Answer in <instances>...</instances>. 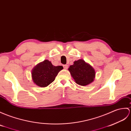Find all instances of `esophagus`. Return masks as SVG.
<instances>
[{"label":"esophagus","instance_id":"obj_1","mask_svg":"<svg viewBox=\"0 0 131 131\" xmlns=\"http://www.w3.org/2000/svg\"><path fill=\"white\" fill-rule=\"evenodd\" d=\"M63 68H64L65 69H67L68 68V65H63Z\"/></svg>","mask_w":131,"mask_h":131}]
</instances>
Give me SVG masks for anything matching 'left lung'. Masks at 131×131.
I'll return each instance as SVG.
<instances>
[{"instance_id": "8db88e82", "label": "left lung", "mask_w": 131, "mask_h": 131, "mask_svg": "<svg viewBox=\"0 0 131 131\" xmlns=\"http://www.w3.org/2000/svg\"><path fill=\"white\" fill-rule=\"evenodd\" d=\"M69 70L76 83L85 86L92 83L95 76L94 69L83 60H79L69 67Z\"/></svg>"}]
</instances>
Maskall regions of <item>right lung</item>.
I'll return each instance as SVG.
<instances>
[{
	"instance_id": "right-lung-1",
	"label": "right lung",
	"mask_w": 131,
	"mask_h": 131,
	"mask_svg": "<svg viewBox=\"0 0 131 131\" xmlns=\"http://www.w3.org/2000/svg\"><path fill=\"white\" fill-rule=\"evenodd\" d=\"M62 69V66H54L49 61L46 60L33 69V81L39 86H47L54 80L59 72Z\"/></svg>"
}]
</instances>
